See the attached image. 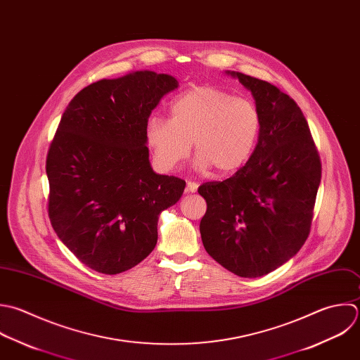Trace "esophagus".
Listing matches in <instances>:
<instances>
[{
  "instance_id": "1",
  "label": "esophagus",
  "mask_w": 360,
  "mask_h": 360,
  "mask_svg": "<svg viewBox=\"0 0 360 360\" xmlns=\"http://www.w3.org/2000/svg\"><path fill=\"white\" fill-rule=\"evenodd\" d=\"M198 186H199V185H198L196 182H192V181H188V182H186V191L191 192V193H195V192L198 191Z\"/></svg>"
}]
</instances>
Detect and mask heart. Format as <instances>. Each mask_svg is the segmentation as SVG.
<instances>
[{
    "mask_svg": "<svg viewBox=\"0 0 360 360\" xmlns=\"http://www.w3.org/2000/svg\"><path fill=\"white\" fill-rule=\"evenodd\" d=\"M261 129L257 106L244 98L216 86H196L169 106V120L151 117L146 137L155 164L172 171L189 155L192 143L195 164L227 174L250 158Z\"/></svg>",
    "mask_w": 360,
    "mask_h": 360,
    "instance_id": "heart-1",
    "label": "heart"
}]
</instances>
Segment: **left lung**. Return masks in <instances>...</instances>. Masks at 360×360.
Instances as JSON below:
<instances>
[{"mask_svg": "<svg viewBox=\"0 0 360 360\" xmlns=\"http://www.w3.org/2000/svg\"><path fill=\"white\" fill-rule=\"evenodd\" d=\"M261 116L258 143L231 178L198 192L207 210L200 236L207 254L241 278L282 266L306 243L321 182V161L297 103L278 86L237 71Z\"/></svg>", "mask_w": 360, "mask_h": 360, "instance_id": "1", "label": "left lung"}]
</instances>
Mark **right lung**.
<instances>
[{
    "instance_id": "obj_1",
    "label": "right lung",
    "mask_w": 360,
    "mask_h": 360,
    "mask_svg": "<svg viewBox=\"0 0 360 360\" xmlns=\"http://www.w3.org/2000/svg\"><path fill=\"white\" fill-rule=\"evenodd\" d=\"M175 88L172 75L134 71L85 86L61 116L46 158L49 217L63 244L99 274L147 258L160 213L184 193V179L153 171L146 146L153 109Z\"/></svg>"
}]
</instances>
